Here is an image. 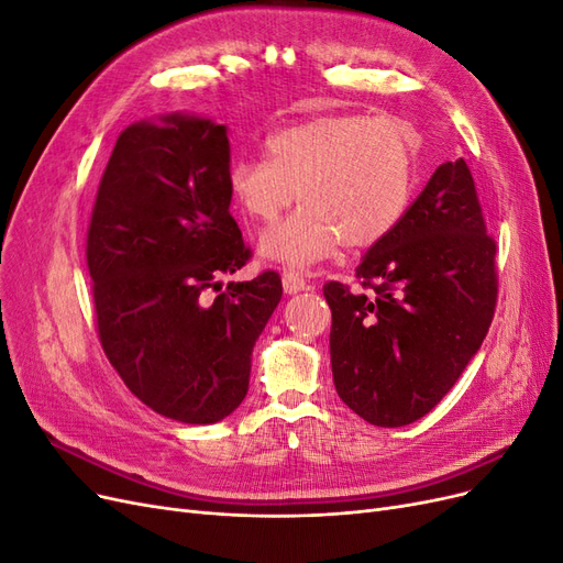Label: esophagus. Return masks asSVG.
I'll return each instance as SVG.
<instances>
[{
	"instance_id": "34e87169",
	"label": "esophagus",
	"mask_w": 563,
	"mask_h": 563,
	"mask_svg": "<svg viewBox=\"0 0 563 563\" xmlns=\"http://www.w3.org/2000/svg\"><path fill=\"white\" fill-rule=\"evenodd\" d=\"M282 284H284V291L291 296V294H300V291H305V288H308V282H305V277L302 275H298V272H294V269H286L284 275H282Z\"/></svg>"
}]
</instances>
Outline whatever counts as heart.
Wrapping results in <instances>:
<instances>
[{
  "mask_svg": "<svg viewBox=\"0 0 563 563\" xmlns=\"http://www.w3.org/2000/svg\"><path fill=\"white\" fill-rule=\"evenodd\" d=\"M265 159H236L228 185L240 209L263 225L302 207L261 242L267 261L305 267L338 244L362 251L395 230L413 197L416 152L399 119L319 114L267 139Z\"/></svg>",
  "mask_w": 563,
  "mask_h": 563,
  "instance_id": "heart-1",
  "label": "heart"
}]
</instances>
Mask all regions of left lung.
Instances as JSON below:
<instances>
[{"label":"left lung","mask_w":563,"mask_h":563,"mask_svg":"<svg viewBox=\"0 0 563 563\" xmlns=\"http://www.w3.org/2000/svg\"><path fill=\"white\" fill-rule=\"evenodd\" d=\"M354 275L364 291L323 284L338 397L371 424L404 428L446 397L496 312V240L465 159L437 168Z\"/></svg>","instance_id":"8db88e82"}]
</instances>
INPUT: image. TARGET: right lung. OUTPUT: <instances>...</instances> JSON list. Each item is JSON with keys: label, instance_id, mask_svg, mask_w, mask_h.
Segmentation results:
<instances>
[{"label": "right lung", "instance_id": "right-lung-1", "mask_svg": "<svg viewBox=\"0 0 563 563\" xmlns=\"http://www.w3.org/2000/svg\"><path fill=\"white\" fill-rule=\"evenodd\" d=\"M223 124H131L100 178L87 265L100 345L152 411L223 420L249 391L251 352L282 300L275 269L220 286L251 249L230 213Z\"/></svg>", "mask_w": 563, "mask_h": 563}]
</instances>
